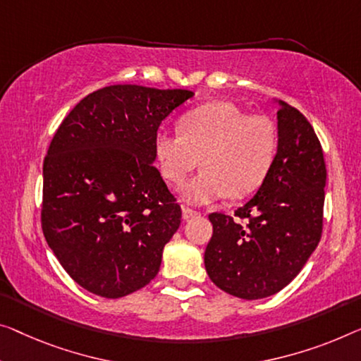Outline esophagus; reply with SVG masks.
I'll list each match as a JSON object with an SVG mask.
<instances>
[{
    "label": "esophagus",
    "mask_w": 361,
    "mask_h": 361,
    "mask_svg": "<svg viewBox=\"0 0 361 361\" xmlns=\"http://www.w3.org/2000/svg\"><path fill=\"white\" fill-rule=\"evenodd\" d=\"M199 212L196 211V209H191V207H188V206H183V219L185 220H190V219H192V217H196Z\"/></svg>",
    "instance_id": "34e87169"
}]
</instances>
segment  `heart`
<instances>
[{
    "instance_id": "heart-1",
    "label": "heart",
    "mask_w": 361,
    "mask_h": 361,
    "mask_svg": "<svg viewBox=\"0 0 361 361\" xmlns=\"http://www.w3.org/2000/svg\"><path fill=\"white\" fill-rule=\"evenodd\" d=\"M164 178L181 185L199 165L202 171L185 188L190 202L250 195L261 186L277 152L271 118L246 115L230 102H209L180 118V133L160 129L154 141Z\"/></svg>"
}]
</instances>
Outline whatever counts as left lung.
Wrapping results in <instances>:
<instances>
[{
    "label": "left lung",
    "mask_w": 361,
    "mask_h": 361,
    "mask_svg": "<svg viewBox=\"0 0 361 361\" xmlns=\"http://www.w3.org/2000/svg\"><path fill=\"white\" fill-rule=\"evenodd\" d=\"M279 146L255 196L235 215L212 212L204 252L211 281L233 297L266 298L298 276L322 233L326 164L303 113L279 102Z\"/></svg>",
    "instance_id": "obj_1"
}]
</instances>
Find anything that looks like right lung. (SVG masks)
Here are the masks:
<instances>
[{"instance_id":"right-lung-1","label":"right lung","mask_w":361,"mask_h":361,"mask_svg":"<svg viewBox=\"0 0 361 361\" xmlns=\"http://www.w3.org/2000/svg\"><path fill=\"white\" fill-rule=\"evenodd\" d=\"M195 95L118 84L68 113L43 160L42 230L69 277L121 298L157 276L181 207L155 169L157 129Z\"/></svg>"}]
</instances>
